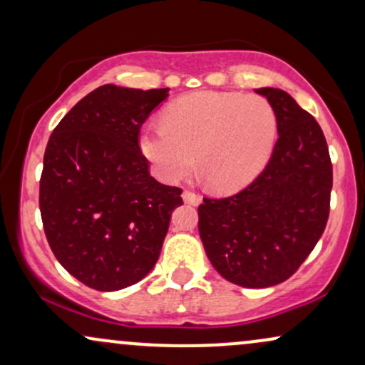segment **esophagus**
I'll use <instances>...</instances> for the list:
<instances>
[{
	"label": "esophagus",
	"mask_w": 365,
	"mask_h": 365,
	"mask_svg": "<svg viewBox=\"0 0 365 365\" xmlns=\"http://www.w3.org/2000/svg\"><path fill=\"white\" fill-rule=\"evenodd\" d=\"M183 200L187 202V204H192V205H199L202 197L199 194H195V192H190V190H185L183 192Z\"/></svg>",
	"instance_id": "esophagus-1"
}]
</instances>
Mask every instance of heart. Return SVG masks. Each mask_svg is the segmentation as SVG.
Listing matches in <instances>:
<instances>
[{
  "label": "heart",
  "mask_w": 365,
  "mask_h": 365,
  "mask_svg": "<svg viewBox=\"0 0 365 365\" xmlns=\"http://www.w3.org/2000/svg\"><path fill=\"white\" fill-rule=\"evenodd\" d=\"M277 127V113L265 96L199 91L175 100L163 113V125L143 130L139 146L163 182L185 177L195 155L212 190L235 192L267 165Z\"/></svg>",
  "instance_id": "heart-1"
}]
</instances>
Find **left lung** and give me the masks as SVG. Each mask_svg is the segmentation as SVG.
Returning <instances> with one entry per match:
<instances>
[{"mask_svg":"<svg viewBox=\"0 0 365 365\" xmlns=\"http://www.w3.org/2000/svg\"><path fill=\"white\" fill-rule=\"evenodd\" d=\"M279 120L265 168L238 194L204 197L199 232L210 263L241 287L287 280L309 257L330 216L333 166L316 118L291 95L258 88Z\"/></svg>","mask_w":365,"mask_h":365,"instance_id":"1","label":"left lung"}]
</instances>
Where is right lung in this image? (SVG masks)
I'll list each match as a JSON object with an SVG mask.
<instances>
[{"label":"right lung","mask_w":365,"mask_h":365,"mask_svg":"<svg viewBox=\"0 0 365 365\" xmlns=\"http://www.w3.org/2000/svg\"><path fill=\"white\" fill-rule=\"evenodd\" d=\"M170 88L103 85L52 130L38 205L52 253L96 291H118L146 277L160 258L182 188L149 175L139 146L146 118Z\"/></svg>","instance_id":"obj_1"}]
</instances>
